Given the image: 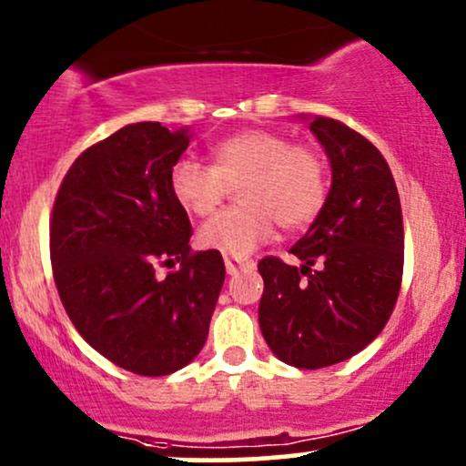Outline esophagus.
Segmentation results:
<instances>
[{
  "label": "esophagus",
  "instance_id": "1",
  "mask_svg": "<svg viewBox=\"0 0 466 466\" xmlns=\"http://www.w3.org/2000/svg\"><path fill=\"white\" fill-rule=\"evenodd\" d=\"M223 260H225V269H228V274H237L241 272V269H254V260L249 258H234L225 254Z\"/></svg>",
  "mask_w": 466,
  "mask_h": 466
}]
</instances>
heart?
Segmentation results:
<instances>
[{"instance_id":"obj_1","label":"heart","mask_w":466,"mask_h":466,"mask_svg":"<svg viewBox=\"0 0 466 466\" xmlns=\"http://www.w3.org/2000/svg\"><path fill=\"white\" fill-rule=\"evenodd\" d=\"M208 157L209 166L178 158L167 178L175 201L194 217L214 212L229 186L244 183L243 206L221 209L198 229L206 249L245 257L272 238L276 221L305 228L327 201L325 158L280 132L241 130L212 143Z\"/></svg>"}]
</instances>
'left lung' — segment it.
Returning a JSON list of instances; mask_svg holds the SVG:
<instances>
[{
  "instance_id": "obj_1",
  "label": "left lung",
  "mask_w": 466,
  "mask_h": 466,
  "mask_svg": "<svg viewBox=\"0 0 466 466\" xmlns=\"http://www.w3.org/2000/svg\"><path fill=\"white\" fill-rule=\"evenodd\" d=\"M331 163L316 221L289 249L300 268L258 260V325L269 350L299 370H320L365 350L396 308L405 263L402 209L378 147L329 116L309 124Z\"/></svg>"
}]
</instances>
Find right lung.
<instances>
[{"label": "right lung", "instance_id": "obj_1", "mask_svg": "<svg viewBox=\"0 0 466 466\" xmlns=\"http://www.w3.org/2000/svg\"><path fill=\"white\" fill-rule=\"evenodd\" d=\"M190 132L130 124L81 152L50 218L59 299L92 350L139 376H167L203 350L225 280L221 252H192L170 170ZM179 268L158 277V267Z\"/></svg>", "mask_w": 466, "mask_h": 466}]
</instances>
